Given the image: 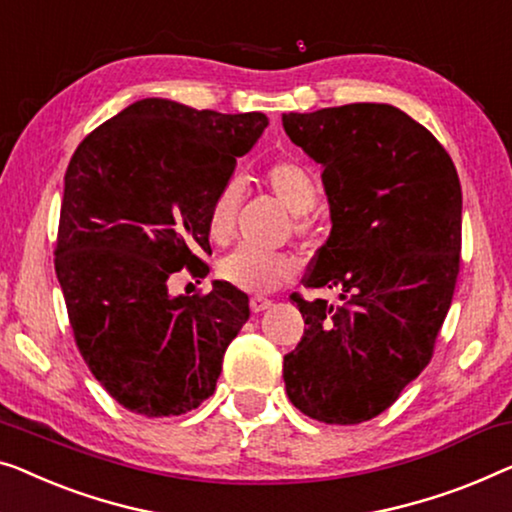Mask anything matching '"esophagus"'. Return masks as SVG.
Segmentation results:
<instances>
[{"mask_svg": "<svg viewBox=\"0 0 512 512\" xmlns=\"http://www.w3.org/2000/svg\"><path fill=\"white\" fill-rule=\"evenodd\" d=\"M270 307H272V300L268 298H261V295H254V298H251V311H254V314H261V311Z\"/></svg>", "mask_w": 512, "mask_h": 512, "instance_id": "obj_1", "label": "esophagus"}]
</instances>
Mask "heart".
<instances>
[{
  "mask_svg": "<svg viewBox=\"0 0 512 512\" xmlns=\"http://www.w3.org/2000/svg\"><path fill=\"white\" fill-rule=\"evenodd\" d=\"M263 182L279 203L291 210L293 233L307 238L311 233L309 210L318 201V184L314 175L298 161L279 159L263 170ZM242 203V187L238 180L226 182L212 198L207 212V228L212 240H231ZM221 277L247 293H272L291 281L298 272V261L288 254H265L256 249H238L221 261Z\"/></svg>",
  "mask_w": 512,
  "mask_h": 512,
  "instance_id": "heart-1",
  "label": "heart"
}]
</instances>
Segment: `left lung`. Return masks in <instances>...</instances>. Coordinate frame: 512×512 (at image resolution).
<instances>
[{"label":"left lung","instance_id":"left-lung-1","mask_svg":"<svg viewBox=\"0 0 512 512\" xmlns=\"http://www.w3.org/2000/svg\"><path fill=\"white\" fill-rule=\"evenodd\" d=\"M323 166L332 231L295 295L305 335L284 355L288 399L328 425H358L397 402L429 365L453 302L462 251V187L453 159L388 103L281 117Z\"/></svg>","mask_w":512,"mask_h":512}]
</instances>
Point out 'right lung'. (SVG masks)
Here are the masks:
<instances>
[{
    "mask_svg": "<svg viewBox=\"0 0 512 512\" xmlns=\"http://www.w3.org/2000/svg\"><path fill=\"white\" fill-rule=\"evenodd\" d=\"M265 127L263 113L143 99L73 152L55 270L78 351L124 409L182 416L217 388L249 298L226 281L173 298L168 279L210 272V203Z\"/></svg>",
    "mask_w": 512,
    "mask_h": 512,
    "instance_id": "right-lung-1",
    "label": "right lung"
}]
</instances>
